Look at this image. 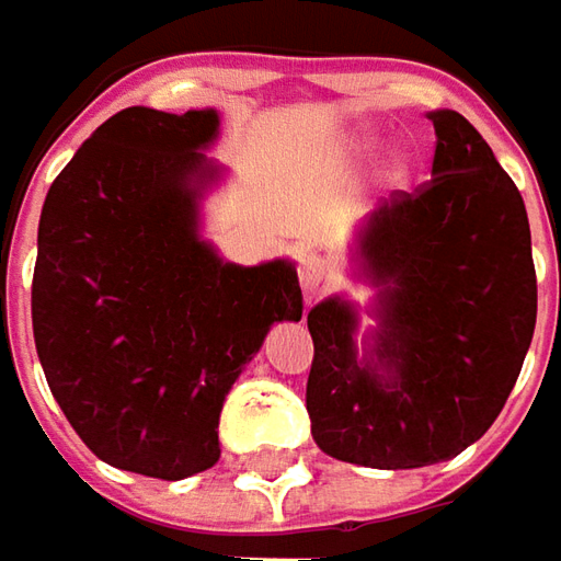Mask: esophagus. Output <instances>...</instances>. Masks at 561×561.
<instances>
[{
	"mask_svg": "<svg viewBox=\"0 0 561 561\" xmlns=\"http://www.w3.org/2000/svg\"><path fill=\"white\" fill-rule=\"evenodd\" d=\"M324 280H328V262L318 252H306L299 259V284H302V290L314 293Z\"/></svg>",
	"mask_w": 561,
	"mask_h": 561,
	"instance_id": "34e87169",
	"label": "esophagus"
}]
</instances>
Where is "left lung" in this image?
Instances as JSON below:
<instances>
[{
  "label": "left lung",
  "instance_id": "8db88e82",
  "mask_svg": "<svg viewBox=\"0 0 561 561\" xmlns=\"http://www.w3.org/2000/svg\"><path fill=\"white\" fill-rule=\"evenodd\" d=\"M431 181L397 190L358 237L383 287L371 356L356 309L324 299L306 409L314 443L340 462L421 468L459 456L503 412L537 324L525 199L459 112H431Z\"/></svg>",
  "mask_w": 561,
  "mask_h": 561
}]
</instances>
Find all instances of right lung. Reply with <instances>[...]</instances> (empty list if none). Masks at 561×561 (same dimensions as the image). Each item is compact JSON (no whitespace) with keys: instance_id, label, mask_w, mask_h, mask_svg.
Returning a JSON list of instances; mask_svg holds the SVG:
<instances>
[{"instance_id":"1","label":"right lung","mask_w":561,"mask_h":561,"mask_svg":"<svg viewBox=\"0 0 561 561\" xmlns=\"http://www.w3.org/2000/svg\"><path fill=\"white\" fill-rule=\"evenodd\" d=\"M211 108H124L55 178L31 314L55 402L102 462L181 481L218 462L227 390L274 321L302 318L287 262L240 268L196 237Z\"/></svg>"}]
</instances>
